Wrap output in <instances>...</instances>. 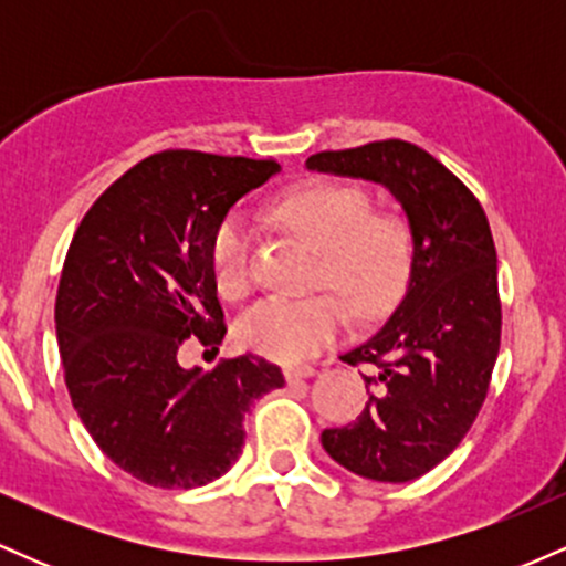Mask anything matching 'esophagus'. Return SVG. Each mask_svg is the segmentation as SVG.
I'll use <instances>...</instances> for the list:
<instances>
[{
  "mask_svg": "<svg viewBox=\"0 0 566 566\" xmlns=\"http://www.w3.org/2000/svg\"><path fill=\"white\" fill-rule=\"evenodd\" d=\"M316 375V369L314 367H308V365H301V367H287L284 369V378H287L290 382H295V380H305V378H314Z\"/></svg>",
  "mask_w": 566,
  "mask_h": 566,
  "instance_id": "34e87169",
  "label": "esophagus"
}]
</instances>
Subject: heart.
<instances>
[{
  "mask_svg": "<svg viewBox=\"0 0 566 566\" xmlns=\"http://www.w3.org/2000/svg\"><path fill=\"white\" fill-rule=\"evenodd\" d=\"M282 226L322 252L316 282L329 284L361 319L386 311L409 269V237L394 216H373L365 188L314 180L276 201ZM252 229L242 212H229L210 239V265L218 292L242 301L252 287ZM346 308L333 292L305 297H265L237 324L244 348L279 361L319 354L340 335Z\"/></svg>",
  "mask_w": 566,
  "mask_h": 566,
  "instance_id": "obj_1",
  "label": "heart"
}]
</instances>
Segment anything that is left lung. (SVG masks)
I'll use <instances>...</instances> for the list:
<instances>
[{
	"label": "left lung",
	"mask_w": 566,
	"mask_h": 566,
	"mask_svg": "<svg viewBox=\"0 0 566 566\" xmlns=\"http://www.w3.org/2000/svg\"><path fill=\"white\" fill-rule=\"evenodd\" d=\"M308 170L386 186L412 237L407 292L386 324L340 359L367 365L356 423L322 431L335 463L373 482H412L463 441L500 350L497 252L479 199L407 140L322 151Z\"/></svg>",
	"instance_id": "obj_1"
}]
</instances>
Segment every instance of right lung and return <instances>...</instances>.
I'll list each match as a JSON object with an SVG mask.
<instances>
[{"mask_svg": "<svg viewBox=\"0 0 566 566\" xmlns=\"http://www.w3.org/2000/svg\"><path fill=\"white\" fill-rule=\"evenodd\" d=\"M274 159L161 151L138 161L82 218L55 297L71 405L106 458L140 482L191 490L223 476L252 401L284 386L261 356L186 369L188 337L218 350L226 324L210 239Z\"/></svg>", "mask_w": 566, "mask_h": 566, "instance_id": "1", "label": "right lung"}]
</instances>
